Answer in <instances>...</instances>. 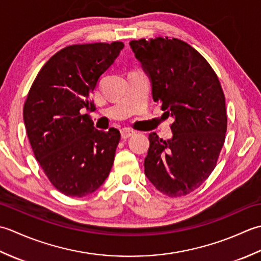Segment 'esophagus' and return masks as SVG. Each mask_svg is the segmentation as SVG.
I'll return each instance as SVG.
<instances>
[{"mask_svg": "<svg viewBox=\"0 0 261 261\" xmlns=\"http://www.w3.org/2000/svg\"><path fill=\"white\" fill-rule=\"evenodd\" d=\"M120 134H121V138H124V140H126V138H128L130 136H133L135 134V130H133L130 128H123L120 130Z\"/></svg>", "mask_w": 261, "mask_h": 261, "instance_id": "1", "label": "esophagus"}]
</instances>
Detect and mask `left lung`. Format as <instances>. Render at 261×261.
I'll return each instance as SVG.
<instances>
[{"instance_id": "left-lung-1", "label": "left lung", "mask_w": 261, "mask_h": 261, "mask_svg": "<svg viewBox=\"0 0 261 261\" xmlns=\"http://www.w3.org/2000/svg\"><path fill=\"white\" fill-rule=\"evenodd\" d=\"M152 83L154 102L172 117V138L151 133L144 160L147 179L162 194L197 189L216 167L227 127L225 97L212 66L187 42L156 37L129 42Z\"/></svg>"}]
</instances>
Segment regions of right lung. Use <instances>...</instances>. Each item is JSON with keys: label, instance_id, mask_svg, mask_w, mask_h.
<instances>
[{"label": "right lung", "instance_id": "1", "mask_svg": "<svg viewBox=\"0 0 261 261\" xmlns=\"http://www.w3.org/2000/svg\"><path fill=\"white\" fill-rule=\"evenodd\" d=\"M123 48L121 41L67 46L41 67L27 95L31 148L51 185L70 197L92 194L113 167L119 130L95 129L81 110H94L91 93Z\"/></svg>", "mask_w": 261, "mask_h": 261}]
</instances>
